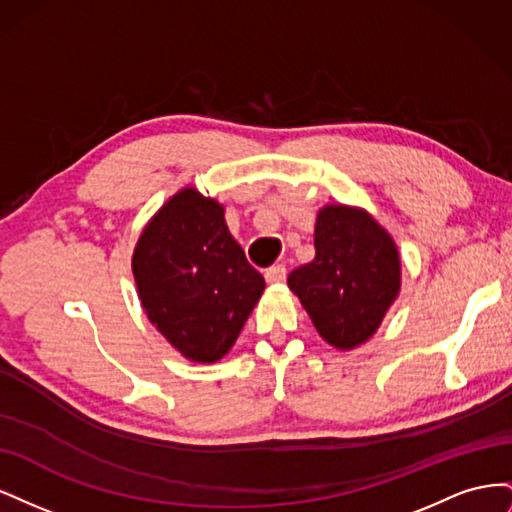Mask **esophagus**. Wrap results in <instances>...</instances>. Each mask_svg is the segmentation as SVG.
I'll use <instances>...</instances> for the list:
<instances>
[{
    "mask_svg": "<svg viewBox=\"0 0 512 512\" xmlns=\"http://www.w3.org/2000/svg\"><path fill=\"white\" fill-rule=\"evenodd\" d=\"M265 280L269 284H282L286 280V267L284 265H273L265 271Z\"/></svg>",
    "mask_w": 512,
    "mask_h": 512,
    "instance_id": "esophagus-1",
    "label": "esophagus"
}]
</instances>
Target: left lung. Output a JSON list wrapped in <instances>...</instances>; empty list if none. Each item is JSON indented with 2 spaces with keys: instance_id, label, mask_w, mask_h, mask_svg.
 I'll return each instance as SVG.
<instances>
[{
  "instance_id": "obj_1",
  "label": "left lung",
  "mask_w": 512,
  "mask_h": 512,
  "mask_svg": "<svg viewBox=\"0 0 512 512\" xmlns=\"http://www.w3.org/2000/svg\"><path fill=\"white\" fill-rule=\"evenodd\" d=\"M316 258L288 275L324 342L339 350L365 344L401 288L393 237L363 209L327 205L314 230Z\"/></svg>"
}]
</instances>
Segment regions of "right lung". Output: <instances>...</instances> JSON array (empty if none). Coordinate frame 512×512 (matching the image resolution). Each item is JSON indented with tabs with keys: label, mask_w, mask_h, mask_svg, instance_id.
<instances>
[{
	"label": "right lung",
	"mask_w": 512,
	"mask_h": 512,
	"mask_svg": "<svg viewBox=\"0 0 512 512\" xmlns=\"http://www.w3.org/2000/svg\"><path fill=\"white\" fill-rule=\"evenodd\" d=\"M132 273L151 324L196 363L222 359L265 290L230 235L224 207L196 188L170 196L147 222Z\"/></svg>",
	"instance_id": "obj_1"
}]
</instances>
